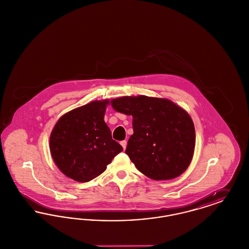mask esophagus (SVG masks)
I'll return each mask as SVG.
<instances>
[{"label": "esophagus", "instance_id": "obj_1", "mask_svg": "<svg viewBox=\"0 0 249 249\" xmlns=\"http://www.w3.org/2000/svg\"><path fill=\"white\" fill-rule=\"evenodd\" d=\"M120 144L122 145L123 149L125 150V149H126V147H127V141H126V140H123V141H121V142H120Z\"/></svg>", "mask_w": 249, "mask_h": 249}]
</instances>
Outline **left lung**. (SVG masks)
<instances>
[{"label":"left lung","instance_id":"left-lung-1","mask_svg":"<svg viewBox=\"0 0 249 249\" xmlns=\"http://www.w3.org/2000/svg\"><path fill=\"white\" fill-rule=\"evenodd\" d=\"M111 105L132 117L133 134L125 153L138 171L154 180H170L188 169L195 148V128L183 108L144 95L113 99Z\"/></svg>","mask_w":249,"mask_h":249}]
</instances>
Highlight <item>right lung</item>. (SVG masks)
<instances>
[{
  "mask_svg": "<svg viewBox=\"0 0 249 249\" xmlns=\"http://www.w3.org/2000/svg\"><path fill=\"white\" fill-rule=\"evenodd\" d=\"M109 100L93 101L64 114L49 138L55 164L66 177L89 182L107 170L123 147L112 139L105 122Z\"/></svg>",
  "mask_w": 249,
  "mask_h": 249,
  "instance_id": "1",
  "label": "right lung"
}]
</instances>
